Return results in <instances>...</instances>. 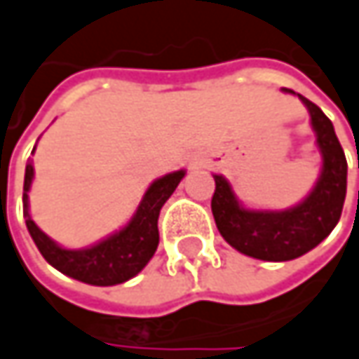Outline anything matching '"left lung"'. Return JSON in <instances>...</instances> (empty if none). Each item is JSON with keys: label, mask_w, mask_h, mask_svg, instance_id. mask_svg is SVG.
I'll use <instances>...</instances> for the list:
<instances>
[{"label": "left lung", "mask_w": 359, "mask_h": 359, "mask_svg": "<svg viewBox=\"0 0 359 359\" xmlns=\"http://www.w3.org/2000/svg\"><path fill=\"white\" fill-rule=\"evenodd\" d=\"M300 100L310 111L316 144L323 154V172L300 205L285 212L246 210L236 201L230 182L224 177H213L212 213L215 226L228 245L252 259L292 261L302 257L320 245L341 217L347 191V160L343 147L329 116L309 98L300 96Z\"/></svg>", "instance_id": "left-lung-1"}]
</instances>
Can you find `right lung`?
<instances>
[{
	"instance_id": "right-lung-1",
	"label": "right lung",
	"mask_w": 359,
	"mask_h": 359,
	"mask_svg": "<svg viewBox=\"0 0 359 359\" xmlns=\"http://www.w3.org/2000/svg\"><path fill=\"white\" fill-rule=\"evenodd\" d=\"M32 177H34V168L32 164H26L24 197H22L24 217H26V228L34 245L39 246L41 255L45 257V261L53 265L57 271L83 283L116 285L137 276L146 267L147 261L154 257L160 243L158 215H160L162 205L179 187L180 179L184 177V170H177L162 179L154 180L151 187L146 191L135 215L123 230H118L116 234L109 236L107 241L98 245L80 248V250H69V248H61L59 245H55L32 222L28 213V191L32 184Z\"/></svg>"
}]
</instances>
